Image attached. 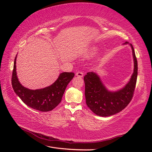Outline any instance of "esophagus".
Returning a JSON list of instances; mask_svg holds the SVG:
<instances>
[{"mask_svg": "<svg viewBox=\"0 0 152 152\" xmlns=\"http://www.w3.org/2000/svg\"><path fill=\"white\" fill-rule=\"evenodd\" d=\"M75 75H76V76L79 77H83V75H84V73H82V72L79 71V72H77L76 73Z\"/></svg>", "mask_w": 152, "mask_h": 152, "instance_id": "34e87169", "label": "esophagus"}]
</instances>
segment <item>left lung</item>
<instances>
[{
	"instance_id": "obj_1",
	"label": "left lung",
	"mask_w": 152,
	"mask_h": 152,
	"mask_svg": "<svg viewBox=\"0 0 152 152\" xmlns=\"http://www.w3.org/2000/svg\"><path fill=\"white\" fill-rule=\"evenodd\" d=\"M128 44L126 42L124 44ZM134 58V72L129 82L117 91H109L96 73H87L84 76L86 104L92 112L102 117H109L122 111L131 101L137 77V63L132 45L129 44Z\"/></svg>"
}]
</instances>
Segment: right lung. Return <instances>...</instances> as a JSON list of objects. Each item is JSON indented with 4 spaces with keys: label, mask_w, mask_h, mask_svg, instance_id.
Segmentation results:
<instances>
[{
    "label": "right lung",
    "mask_w": 152,
    "mask_h": 152,
    "mask_svg": "<svg viewBox=\"0 0 152 152\" xmlns=\"http://www.w3.org/2000/svg\"><path fill=\"white\" fill-rule=\"evenodd\" d=\"M16 56L14 62L11 79L12 88L16 94L23 102L31 108L40 112L51 111L61 102L67 85L75 75L74 73H61L52 85L43 89H29L23 86L18 80L16 71Z\"/></svg>",
    "instance_id": "add662e5"
}]
</instances>
